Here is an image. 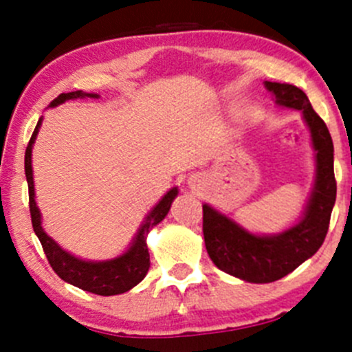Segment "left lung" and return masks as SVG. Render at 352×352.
<instances>
[{
    "label": "left lung",
    "instance_id": "1",
    "mask_svg": "<svg viewBox=\"0 0 352 352\" xmlns=\"http://www.w3.org/2000/svg\"><path fill=\"white\" fill-rule=\"evenodd\" d=\"M281 107L300 110L315 151V180L303 214L294 225L272 235L252 233L235 219L202 204V233L209 258L218 269L255 285L278 281L311 257L324 243L336 204L333 144L324 120L303 90L289 83L264 81Z\"/></svg>",
    "mask_w": 352,
    "mask_h": 352
}]
</instances>
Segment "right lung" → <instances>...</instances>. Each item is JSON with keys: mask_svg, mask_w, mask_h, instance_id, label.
<instances>
[{"mask_svg": "<svg viewBox=\"0 0 352 352\" xmlns=\"http://www.w3.org/2000/svg\"><path fill=\"white\" fill-rule=\"evenodd\" d=\"M98 97H100L98 94H87V91L81 90L69 91V94H61L58 98H54L49 107H58V105L65 104L66 100H74V98ZM41 126L42 117L38 119L34 134L28 141L27 151H25V175H27L28 184V204H30L32 226H34L37 239L41 240L49 264L63 281L69 283V285L80 287L83 291H88V293L100 294V296H113V294H120L133 289L134 286L143 281L144 276L148 274V269H150V252H148L146 245L148 233L168 214L170 206H172L173 199L179 194V189L172 187L165 196L156 202L155 208L148 212L144 221L141 223L140 230L134 235L127 250H124L120 255L107 258V261H85V258L76 257V255L65 250L42 228V214L37 208V202H35L34 170H32V150H34V143L37 140Z\"/></svg>", "mask_w": 352, "mask_h": 352, "instance_id": "add662e5", "label": "right lung"}]
</instances>
